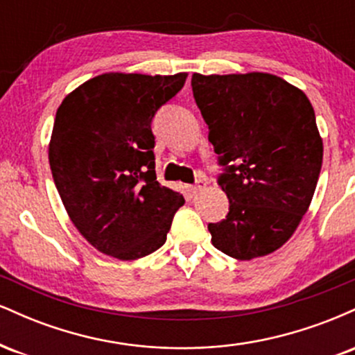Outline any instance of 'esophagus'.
<instances>
[{
	"label": "esophagus",
	"mask_w": 355,
	"mask_h": 355,
	"mask_svg": "<svg viewBox=\"0 0 355 355\" xmlns=\"http://www.w3.org/2000/svg\"><path fill=\"white\" fill-rule=\"evenodd\" d=\"M203 189H205V182H203V180H198L197 183H195V185H190V193L191 195H197L198 193V191H202Z\"/></svg>",
	"instance_id": "obj_1"
}]
</instances>
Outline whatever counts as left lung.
<instances>
[{"instance_id": "8db88e82", "label": "left lung", "mask_w": 355, "mask_h": 355, "mask_svg": "<svg viewBox=\"0 0 355 355\" xmlns=\"http://www.w3.org/2000/svg\"><path fill=\"white\" fill-rule=\"evenodd\" d=\"M191 89L225 173L230 209L209 223L211 243L237 260L275 252L309 210L324 145L307 95L270 73L200 75Z\"/></svg>"}]
</instances>
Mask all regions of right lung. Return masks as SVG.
<instances>
[{
    "mask_svg": "<svg viewBox=\"0 0 355 355\" xmlns=\"http://www.w3.org/2000/svg\"><path fill=\"white\" fill-rule=\"evenodd\" d=\"M187 76L103 73L56 110L48 145L53 180L73 225L101 254H152L185 203L180 191L157 182L150 123Z\"/></svg>",
    "mask_w": 355,
    "mask_h": 355,
    "instance_id": "add662e5",
    "label": "right lung"
}]
</instances>
